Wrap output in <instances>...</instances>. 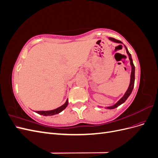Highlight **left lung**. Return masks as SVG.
<instances>
[{"label":"left lung","instance_id":"1","mask_svg":"<svg viewBox=\"0 0 158 158\" xmlns=\"http://www.w3.org/2000/svg\"><path fill=\"white\" fill-rule=\"evenodd\" d=\"M109 39L113 41V42H115V43H118V44H123V43L119 41V40H117L116 39H114V38L113 37H109ZM125 49H126V51H127V54L128 55V58H129V60H130V63H131V68H132V70H131V82H130V84H129V86L128 88V89L127 90L126 93L125 94V95H123V96L121 98V99H120V100H118V101L117 102V103H116L114 105H113V106H110V107H107V109H114L117 107L118 106H121V104H123L124 102H125L126 100L127 99V98L129 97V95H131L132 91L133 89V88H134V85H135V65H134L133 64V61H132V56H131V55L130 52H128L127 47L125 45Z\"/></svg>","mask_w":158,"mask_h":158}]
</instances>
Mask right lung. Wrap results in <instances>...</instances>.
I'll list each match as a JSON object with an SVG mask.
<instances>
[{
    "label": "right lung",
    "instance_id": "add662e5",
    "mask_svg": "<svg viewBox=\"0 0 158 158\" xmlns=\"http://www.w3.org/2000/svg\"><path fill=\"white\" fill-rule=\"evenodd\" d=\"M69 103V101L68 99L66 100V102L64 103V104H63V106L56 108L55 109L53 110H51V111H35L37 113L40 114H42L44 116H51V115H54V114H58L59 113H60L61 111H63V110L67 107Z\"/></svg>",
    "mask_w": 158,
    "mask_h": 158
}]
</instances>
